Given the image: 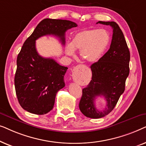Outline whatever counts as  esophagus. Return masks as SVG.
I'll return each instance as SVG.
<instances>
[{
	"mask_svg": "<svg viewBox=\"0 0 146 146\" xmlns=\"http://www.w3.org/2000/svg\"><path fill=\"white\" fill-rule=\"evenodd\" d=\"M86 68V66L82 65V64H80L78 66H77L74 68V70L75 69H82V68ZM73 78H74V80L75 81H76V82H79V81H81L82 80L81 76L80 75L79 76V77H78V76L73 77Z\"/></svg>",
	"mask_w": 146,
	"mask_h": 146,
	"instance_id": "obj_1",
	"label": "esophagus"
}]
</instances>
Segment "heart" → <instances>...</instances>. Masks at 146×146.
<instances>
[{
	"label": "heart",
	"instance_id": "obj_1",
	"mask_svg": "<svg viewBox=\"0 0 146 146\" xmlns=\"http://www.w3.org/2000/svg\"><path fill=\"white\" fill-rule=\"evenodd\" d=\"M110 42V35L106 30L91 29L80 31L74 36L71 45L66 47L67 55L72 56L75 50L87 62L94 63L100 59Z\"/></svg>",
	"mask_w": 146,
	"mask_h": 146
}]
</instances>
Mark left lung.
<instances>
[{"label": "left lung", "mask_w": 146, "mask_h": 146, "mask_svg": "<svg viewBox=\"0 0 146 146\" xmlns=\"http://www.w3.org/2000/svg\"><path fill=\"white\" fill-rule=\"evenodd\" d=\"M98 23L110 26L113 35L110 49L91 65L92 80L82 90L79 108L85 116L90 118H100L113 110L125 90V80L129 73L130 54L118 25L115 22L99 21ZM97 96H103L107 101V106L103 111H98L95 106Z\"/></svg>", "instance_id": "1"}]
</instances>
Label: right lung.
I'll return each instance as SVG.
<instances>
[{
	"instance_id": "right-lung-1",
	"label": "right lung",
	"mask_w": 146,
	"mask_h": 146,
	"mask_svg": "<svg viewBox=\"0 0 146 146\" xmlns=\"http://www.w3.org/2000/svg\"><path fill=\"white\" fill-rule=\"evenodd\" d=\"M77 26L67 20L45 19L23 44L17 56L15 86L19 102L26 111L42 115L52 110L56 93L65 86L64 78L68 69L52 58L40 56L36 40L54 35L64 45L65 33Z\"/></svg>"
}]
</instances>
